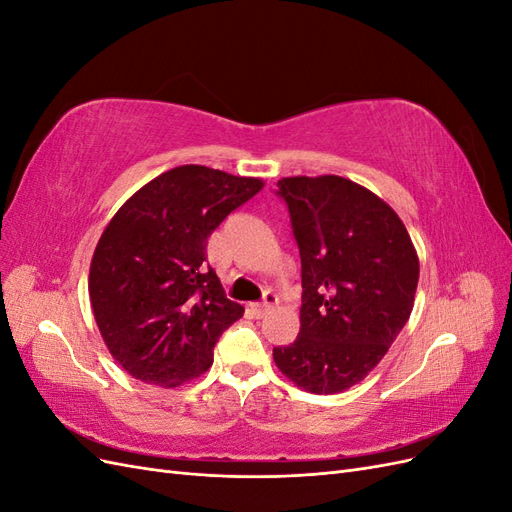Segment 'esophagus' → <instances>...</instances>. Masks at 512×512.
<instances>
[{"label":"esophagus","mask_w":512,"mask_h":512,"mask_svg":"<svg viewBox=\"0 0 512 512\" xmlns=\"http://www.w3.org/2000/svg\"><path fill=\"white\" fill-rule=\"evenodd\" d=\"M277 305V297L273 292H265V299H262V303L260 305H256V314L258 316H265V314H269L271 309Z\"/></svg>","instance_id":"1"}]
</instances>
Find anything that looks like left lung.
Masks as SVG:
<instances>
[{
	"label": "left lung",
	"instance_id": "1",
	"mask_svg": "<svg viewBox=\"0 0 512 512\" xmlns=\"http://www.w3.org/2000/svg\"><path fill=\"white\" fill-rule=\"evenodd\" d=\"M301 252V329L273 348L282 374L314 395L342 393L369 376L408 322L418 254L399 215L363 185L337 175L277 181Z\"/></svg>",
	"mask_w": 512,
	"mask_h": 512
}]
</instances>
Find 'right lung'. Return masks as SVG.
Returning a JSON list of instances; mask_svg holds the SVG:
<instances>
[{"mask_svg": "<svg viewBox=\"0 0 512 512\" xmlns=\"http://www.w3.org/2000/svg\"><path fill=\"white\" fill-rule=\"evenodd\" d=\"M265 181L200 164L145 183L106 224L89 267V301L113 359L136 380L175 389L203 376L243 305L228 301L207 239Z\"/></svg>", "mask_w": 512, "mask_h": 512, "instance_id": "add662e5", "label": "right lung"}]
</instances>
